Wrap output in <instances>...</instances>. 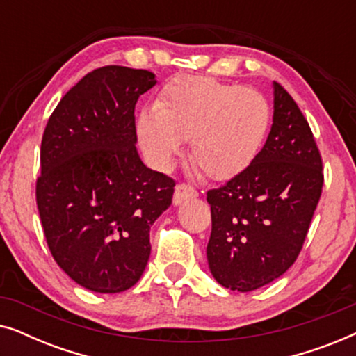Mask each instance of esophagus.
I'll return each mask as SVG.
<instances>
[{"mask_svg": "<svg viewBox=\"0 0 356 356\" xmlns=\"http://www.w3.org/2000/svg\"><path fill=\"white\" fill-rule=\"evenodd\" d=\"M196 196H197V191L191 186V184L179 183V184H177V188H175L173 202L175 204H181L183 201H186V199H191V197H196Z\"/></svg>", "mask_w": 356, "mask_h": 356, "instance_id": "obj_1", "label": "esophagus"}]
</instances>
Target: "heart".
Listing matches in <instances>:
<instances>
[{"instance_id":"1","label":"heart","mask_w":356,"mask_h":356,"mask_svg":"<svg viewBox=\"0 0 356 356\" xmlns=\"http://www.w3.org/2000/svg\"><path fill=\"white\" fill-rule=\"evenodd\" d=\"M272 110L259 90L216 77L181 74L157 94L154 108L138 115L136 133L145 157L168 168L189 139L199 173L227 181L245 172L269 134Z\"/></svg>"}]
</instances>
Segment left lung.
Returning a JSON list of instances; mask_svg holds the SVG:
<instances>
[{"label": "left lung", "instance_id": "1", "mask_svg": "<svg viewBox=\"0 0 356 356\" xmlns=\"http://www.w3.org/2000/svg\"><path fill=\"white\" fill-rule=\"evenodd\" d=\"M323 159L296 102L274 82V123L254 162L209 189L207 261L218 284L251 291L290 269L323 193Z\"/></svg>", "mask_w": 356, "mask_h": 356}]
</instances>
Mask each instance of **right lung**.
<instances>
[{"mask_svg":"<svg viewBox=\"0 0 356 356\" xmlns=\"http://www.w3.org/2000/svg\"><path fill=\"white\" fill-rule=\"evenodd\" d=\"M155 82L147 70H94L43 131L35 197L47 245L76 284L97 293H120L140 279L150 225L172 204L173 179L136 150L134 106Z\"/></svg>","mask_w":356,"mask_h":356,"instance_id":"add662e5","label":"right lung"}]
</instances>
